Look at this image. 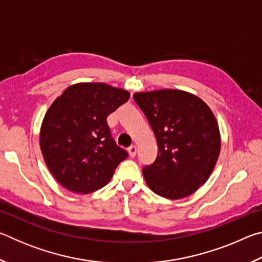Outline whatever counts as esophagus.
<instances>
[{
  "label": "esophagus",
  "mask_w": 262,
  "mask_h": 262,
  "mask_svg": "<svg viewBox=\"0 0 262 262\" xmlns=\"http://www.w3.org/2000/svg\"><path fill=\"white\" fill-rule=\"evenodd\" d=\"M136 151H137V148L135 147V145H130V147L128 148V152H129V156H130L132 158L135 157Z\"/></svg>",
  "instance_id": "esophagus-1"
}]
</instances>
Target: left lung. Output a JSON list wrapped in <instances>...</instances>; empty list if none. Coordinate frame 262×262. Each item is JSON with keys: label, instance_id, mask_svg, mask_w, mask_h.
Listing matches in <instances>:
<instances>
[{"label": "left lung", "instance_id": "obj_1", "mask_svg": "<svg viewBox=\"0 0 262 262\" xmlns=\"http://www.w3.org/2000/svg\"><path fill=\"white\" fill-rule=\"evenodd\" d=\"M133 97L158 145L155 162L142 168L145 183L171 200L193 194L209 178L220 155L214 114L199 97L180 90L139 92Z\"/></svg>", "mask_w": 262, "mask_h": 262}]
</instances>
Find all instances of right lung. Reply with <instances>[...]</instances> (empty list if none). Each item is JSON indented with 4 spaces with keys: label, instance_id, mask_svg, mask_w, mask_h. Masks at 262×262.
I'll use <instances>...</instances> for the list:
<instances>
[{
    "label": "right lung",
    "instance_id": "right-lung-1",
    "mask_svg": "<svg viewBox=\"0 0 262 262\" xmlns=\"http://www.w3.org/2000/svg\"><path fill=\"white\" fill-rule=\"evenodd\" d=\"M129 99V92L104 83L66 89L48 108L40 130L43 159L59 183L75 193L99 189L128 157L107 125L108 115Z\"/></svg>",
    "mask_w": 262,
    "mask_h": 262
}]
</instances>
